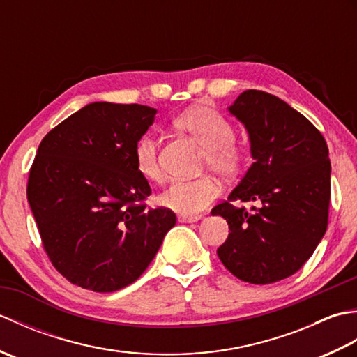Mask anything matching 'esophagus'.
Instances as JSON below:
<instances>
[{
	"label": "esophagus",
	"instance_id": "obj_1",
	"mask_svg": "<svg viewBox=\"0 0 357 357\" xmlns=\"http://www.w3.org/2000/svg\"><path fill=\"white\" fill-rule=\"evenodd\" d=\"M199 219H202L201 215H179V216H178V221H179V222H187V224L198 222Z\"/></svg>",
	"mask_w": 357,
	"mask_h": 357
}]
</instances>
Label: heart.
<instances>
[{
	"label": "heart",
	"mask_w": 357,
	"mask_h": 357,
	"mask_svg": "<svg viewBox=\"0 0 357 357\" xmlns=\"http://www.w3.org/2000/svg\"><path fill=\"white\" fill-rule=\"evenodd\" d=\"M173 124L190 133L206 147L204 169H210L222 179H234L244 169L245 149L234 138V126L221 112L210 105H195L174 118ZM136 170L153 183H161L164 170L159 158V141L151 133L142 135L133 149ZM221 188L215 178L202 174L195 179H179L159 195L161 206L181 215H196L213 202Z\"/></svg>",
	"instance_id": "1"
}]
</instances>
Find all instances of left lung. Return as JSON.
<instances>
[{
  "label": "left lung",
  "mask_w": 357,
  "mask_h": 357,
  "mask_svg": "<svg viewBox=\"0 0 357 357\" xmlns=\"http://www.w3.org/2000/svg\"><path fill=\"white\" fill-rule=\"evenodd\" d=\"M229 110L247 128L255 162L211 210L230 229L218 256L244 282L273 284L294 275L327 231L328 147L302 113L262 90L242 92ZM230 200L260 206L245 211Z\"/></svg>",
  "instance_id": "1"
}]
</instances>
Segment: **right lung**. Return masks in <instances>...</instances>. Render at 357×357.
<instances>
[{"instance_id":"obj_1","label":"right lung","mask_w":357,"mask_h":357,"mask_svg":"<svg viewBox=\"0 0 357 357\" xmlns=\"http://www.w3.org/2000/svg\"><path fill=\"white\" fill-rule=\"evenodd\" d=\"M156 110L92 102L44 136L27 181L43 247L69 282L112 293L135 282L176 224L170 208H147L151 193L133 149Z\"/></svg>"}]
</instances>
